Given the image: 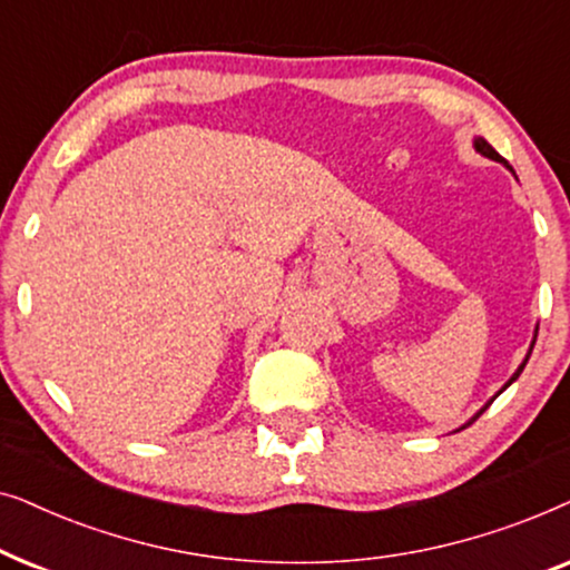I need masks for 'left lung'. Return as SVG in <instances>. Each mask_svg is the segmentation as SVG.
<instances>
[{
    "mask_svg": "<svg viewBox=\"0 0 570 570\" xmlns=\"http://www.w3.org/2000/svg\"><path fill=\"white\" fill-rule=\"evenodd\" d=\"M474 147H478V150H480L482 155H488V158H493V160H498V163H503V166H505V168H511V166H509V163H505V160L501 158V155H498V153L493 150V147H490V145H488V142H485V139H482V137H478V139H474ZM534 340H537V334H534ZM532 347H534V345H532ZM529 355H532V350H529ZM529 355H527V361H529ZM527 361L519 365V371H517V373H513V376H511V381H509V384H505V386H511V384H513V381H517V379H519V373H521V371H524V365H527ZM505 386H503V389H505ZM503 389H501V392H503ZM501 392H498V394H501ZM488 404H493V400H490ZM488 404H485V407H482V410L478 412V415H474V417H472V423H474V420H478V417L482 415V412H485V410H488ZM466 425H470V423H466Z\"/></svg>",
    "mask_w": 570,
    "mask_h": 570,
    "instance_id": "left-lung-1",
    "label": "left lung"
}]
</instances>
